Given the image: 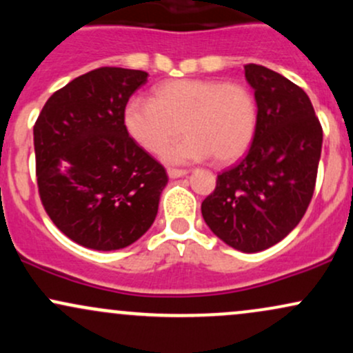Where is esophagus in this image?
Segmentation results:
<instances>
[{"mask_svg":"<svg viewBox=\"0 0 353 353\" xmlns=\"http://www.w3.org/2000/svg\"><path fill=\"white\" fill-rule=\"evenodd\" d=\"M185 174H189L188 169H176V168H169L168 169V176L171 177V179H177V177L185 176Z\"/></svg>","mask_w":353,"mask_h":353,"instance_id":"1","label":"esophagus"}]
</instances>
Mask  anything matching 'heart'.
Wrapping results in <instances>:
<instances>
[{
  "label": "heart",
  "instance_id": "b5f03b06",
  "mask_svg": "<svg viewBox=\"0 0 353 353\" xmlns=\"http://www.w3.org/2000/svg\"><path fill=\"white\" fill-rule=\"evenodd\" d=\"M123 123L128 134L151 154H163L182 132V143L165 154L169 163L214 156L230 163L242 156L257 125V104L249 88L217 79H174L159 84L152 101L131 98Z\"/></svg>",
  "mask_w": 353,
  "mask_h": 353
}]
</instances>
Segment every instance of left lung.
Masks as SVG:
<instances>
[{
  "label": "left lung",
  "mask_w": 353,
  "mask_h": 353,
  "mask_svg": "<svg viewBox=\"0 0 353 353\" xmlns=\"http://www.w3.org/2000/svg\"><path fill=\"white\" fill-rule=\"evenodd\" d=\"M257 125L249 152L217 176L202 202L205 224L241 252L281 242L309 208L322 152V125L309 96L265 66L245 64Z\"/></svg>",
  "instance_id": "1"
}]
</instances>
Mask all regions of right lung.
Segmentation results:
<instances>
[{
	"label": "right lung",
	"mask_w": 353,
	"mask_h": 353,
	"mask_svg": "<svg viewBox=\"0 0 353 353\" xmlns=\"http://www.w3.org/2000/svg\"><path fill=\"white\" fill-rule=\"evenodd\" d=\"M145 81V71L98 68L58 89L36 119L43 208L88 249L131 245L156 219L168 174L123 123L125 103Z\"/></svg>",
	"instance_id": "right-lung-1"
}]
</instances>
